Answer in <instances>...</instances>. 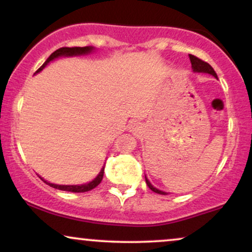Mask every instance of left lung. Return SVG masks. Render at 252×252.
Wrapping results in <instances>:
<instances>
[{"label": "left lung", "mask_w": 252, "mask_h": 252, "mask_svg": "<svg viewBox=\"0 0 252 252\" xmlns=\"http://www.w3.org/2000/svg\"><path fill=\"white\" fill-rule=\"evenodd\" d=\"M189 60H190V63H192V68L194 72H197V73H208V74H212L213 76H215V78H218V75H216V73L214 71V68L212 67L211 65H209L208 63L203 62V60L199 59L197 57L193 56V55H189ZM145 181H146V185L149 186V189L152 190V192L155 193H158V194H163V195H166L167 193L163 192V190H159L158 189H156L151 185V183L148 180V178L145 177Z\"/></svg>", "instance_id": "1"}]
</instances>
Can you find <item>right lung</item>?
<instances>
[{
	"mask_svg": "<svg viewBox=\"0 0 252 252\" xmlns=\"http://www.w3.org/2000/svg\"><path fill=\"white\" fill-rule=\"evenodd\" d=\"M94 50V47L92 46H85V47H60L57 51L51 55L49 58L46 59V62L40 66L39 68L37 69L36 73L40 72L45 66L49 63L50 62H52L53 59L59 58V57H72V56H81V55H87V53H91L92 51ZM103 173H104V167H102L100 173L97 174V177L95 178L94 180H92L91 183L88 184H84V185H56V184H51L49 181L44 180L43 178L40 177V179L44 181V183L49 185V186L53 187V189H60V190H66V192H74V193H82V192H88V190L95 189L98 184L102 181L103 178Z\"/></svg>",
	"mask_w": 252,
	"mask_h": 252,
	"instance_id": "obj_1",
	"label": "right lung"
}]
</instances>
